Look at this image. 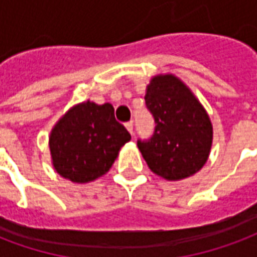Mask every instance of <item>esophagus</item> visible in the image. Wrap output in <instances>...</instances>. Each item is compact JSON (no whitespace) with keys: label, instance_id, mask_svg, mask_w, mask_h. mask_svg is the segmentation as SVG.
<instances>
[{"label":"esophagus","instance_id":"esophagus-1","mask_svg":"<svg viewBox=\"0 0 257 257\" xmlns=\"http://www.w3.org/2000/svg\"><path fill=\"white\" fill-rule=\"evenodd\" d=\"M124 126H126V128L128 130V133H130L131 136H134V126H133V121H127Z\"/></svg>","mask_w":257,"mask_h":257}]
</instances>
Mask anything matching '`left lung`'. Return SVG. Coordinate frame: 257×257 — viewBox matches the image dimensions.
Instances as JSON below:
<instances>
[{"label":"left lung","mask_w":257,"mask_h":257,"mask_svg":"<svg viewBox=\"0 0 257 257\" xmlns=\"http://www.w3.org/2000/svg\"><path fill=\"white\" fill-rule=\"evenodd\" d=\"M155 117L151 140L138 149L153 174L167 181H182L205 166L212 148L209 115L190 87L174 74L152 76L145 94Z\"/></svg>","instance_id":"obj_1"}]
</instances>
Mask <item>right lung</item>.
<instances>
[{
    "label": "right lung",
    "instance_id": "obj_1",
    "mask_svg": "<svg viewBox=\"0 0 257 257\" xmlns=\"http://www.w3.org/2000/svg\"><path fill=\"white\" fill-rule=\"evenodd\" d=\"M130 140L128 131L116 121L112 104L83 101L71 106L50 131L52 164L71 182H93L109 171Z\"/></svg>",
    "mask_w": 257,
    "mask_h": 257
}]
</instances>
